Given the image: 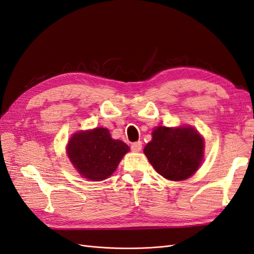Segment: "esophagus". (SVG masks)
Wrapping results in <instances>:
<instances>
[{
    "label": "esophagus",
    "mask_w": 254,
    "mask_h": 254,
    "mask_svg": "<svg viewBox=\"0 0 254 254\" xmlns=\"http://www.w3.org/2000/svg\"><path fill=\"white\" fill-rule=\"evenodd\" d=\"M131 149L133 151H141L142 149V142L141 141H137V142H134L131 144Z\"/></svg>",
    "instance_id": "34e87169"
}]
</instances>
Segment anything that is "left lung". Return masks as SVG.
Wrapping results in <instances>:
<instances>
[{"instance_id":"1","label":"left lung","mask_w":254,"mask_h":254,"mask_svg":"<svg viewBox=\"0 0 254 254\" xmlns=\"http://www.w3.org/2000/svg\"><path fill=\"white\" fill-rule=\"evenodd\" d=\"M144 153L153 168L164 178L180 181L193 175L203 157V140L191 127L167 128L160 126Z\"/></svg>"}]
</instances>
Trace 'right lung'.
I'll list each match as a JSON object with an SVG mask.
<instances>
[{
    "mask_svg": "<svg viewBox=\"0 0 254 254\" xmlns=\"http://www.w3.org/2000/svg\"><path fill=\"white\" fill-rule=\"evenodd\" d=\"M66 151L81 176L89 180L101 181L117 170L129 147L124 142L113 140L108 129L95 128L75 133L68 141Z\"/></svg>",
    "mask_w": 254,
    "mask_h": 254,
    "instance_id": "add662e5",
    "label": "right lung"
}]
</instances>
